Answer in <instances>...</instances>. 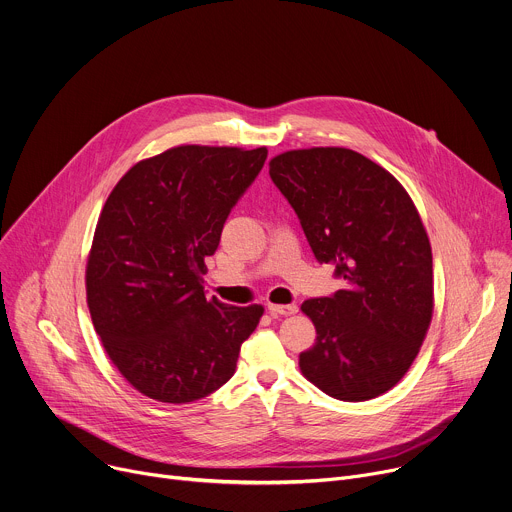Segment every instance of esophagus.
Masks as SVG:
<instances>
[{
	"mask_svg": "<svg viewBox=\"0 0 512 512\" xmlns=\"http://www.w3.org/2000/svg\"><path fill=\"white\" fill-rule=\"evenodd\" d=\"M267 310H269V314H273V316H291V314L298 312V306H296V304H287V306L267 304Z\"/></svg>",
	"mask_w": 512,
	"mask_h": 512,
	"instance_id": "1",
	"label": "esophagus"
}]
</instances>
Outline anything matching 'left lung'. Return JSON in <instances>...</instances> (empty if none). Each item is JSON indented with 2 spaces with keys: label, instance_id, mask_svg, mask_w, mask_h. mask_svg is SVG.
<instances>
[{
  "label": "left lung",
  "instance_id": "left-lung-1",
  "mask_svg": "<svg viewBox=\"0 0 512 512\" xmlns=\"http://www.w3.org/2000/svg\"><path fill=\"white\" fill-rule=\"evenodd\" d=\"M320 263L344 289L306 300L316 342L302 375L340 401L393 389L413 364L433 316L431 245L399 180L346 148L291 150L269 162Z\"/></svg>",
  "mask_w": 512,
  "mask_h": 512
}]
</instances>
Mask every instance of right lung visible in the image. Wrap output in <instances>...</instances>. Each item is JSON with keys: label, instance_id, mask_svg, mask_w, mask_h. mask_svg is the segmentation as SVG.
Returning a JSON list of instances; mask_svg holds the SVG:
<instances>
[{"label": "right lung", "instance_id": "right-lung-1", "mask_svg": "<svg viewBox=\"0 0 512 512\" xmlns=\"http://www.w3.org/2000/svg\"><path fill=\"white\" fill-rule=\"evenodd\" d=\"M265 148L178 145L137 162L109 194L87 259V304L105 352L141 395L190 403L223 387L263 306L204 296L231 208Z\"/></svg>", "mask_w": 512, "mask_h": 512}]
</instances>
